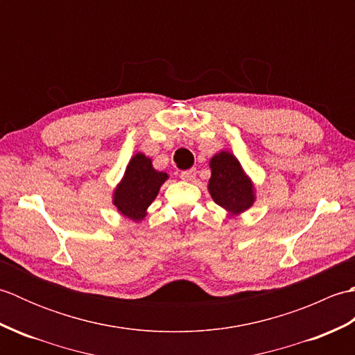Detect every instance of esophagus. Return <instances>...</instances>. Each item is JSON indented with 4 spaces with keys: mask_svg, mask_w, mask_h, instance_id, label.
I'll return each instance as SVG.
<instances>
[{
    "mask_svg": "<svg viewBox=\"0 0 355 355\" xmlns=\"http://www.w3.org/2000/svg\"><path fill=\"white\" fill-rule=\"evenodd\" d=\"M180 177H182L184 182H193L195 177H197V169L192 168L189 171H184V172H182V175Z\"/></svg>",
    "mask_w": 355,
    "mask_h": 355,
    "instance_id": "1",
    "label": "esophagus"
}]
</instances>
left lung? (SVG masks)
I'll return each instance as SVG.
<instances>
[{
  "mask_svg": "<svg viewBox=\"0 0 355 355\" xmlns=\"http://www.w3.org/2000/svg\"><path fill=\"white\" fill-rule=\"evenodd\" d=\"M209 166L212 169L209 193L218 206L230 215H239L253 206L256 200L253 183L235 155L229 150H221L210 158Z\"/></svg>",
  "mask_w": 355,
  "mask_h": 355,
  "instance_id": "obj_1",
  "label": "left lung"
}]
</instances>
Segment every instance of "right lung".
I'll list each match as a JSON object with an SVG mask.
<instances>
[{"label":"right lung","instance_id":"1","mask_svg":"<svg viewBox=\"0 0 355 355\" xmlns=\"http://www.w3.org/2000/svg\"><path fill=\"white\" fill-rule=\"evenodd\" d=\"M166 180L168 173L155 171L150 158L137 153L128 163L122 182L112 193V205L123 216L140 221Z\"/></svg>","mask_w":355,"mask_h":355}]
</instances>
